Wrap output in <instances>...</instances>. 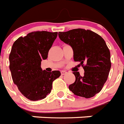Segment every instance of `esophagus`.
Listing matches in <instances>:
<instances>
[{"label": "esophagus", "mask_w": 124, "mask_h": 124, "mask_svg": "<svg viewBox=\"0 0 124 124\" xmlns=\"http://www.w3.org/2000/svg\"><path fill=\"white\" fill-rule=\"evenodd\" d=\"M61 74L62 76H64V75H65V74H67V72H66V71H65V70H62L61 72Z\"/></svg>", "instance_id": "obj_1"}]
</instances>
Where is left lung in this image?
<instances>
[{
    "label": "left lung",
    "mask_w": 124,
    "mask_h": 124,
    "mask_svg": "<svg viewBox=\"0 0 124 124\" xmlns=\"http://www.w3.org/2000/svg\"><path fill=\"white\" fill-rule=\"evenodd\" d=\"M58 35L61 41L71 46L74 61L79 62L85 70L83 76L79 72H73L76 81L68 88L79 97H93L101 92L110 71V52L106 43L101 36L83 29L59 32Z\"/></svg>",
    "instance_id": "left-lung-1"
}]
</instances>
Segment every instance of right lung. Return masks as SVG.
Listing matches in <instances>:
<instances>
[{"instance_id": "right-lung-1", "label": "right lung", "mask_w": 124, "mask_h": 124, "mask_svg": "<svg viewBox=\"0 0 124 124\" xmlns=\"http://www.w3.org/2000/svg\"><path fill=\"white\" fill-rule=\"evenodd\" d=\"M57 32L36 31L18 38L9 54V69L13 81L23 95L30 101L45 98L51 92L52 83L61 72L43 70L41 62L48 57V50Z\"/></svg>"}]
</instances>
